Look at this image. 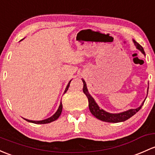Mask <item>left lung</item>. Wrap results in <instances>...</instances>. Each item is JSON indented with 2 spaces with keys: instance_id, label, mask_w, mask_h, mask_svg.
<instances>
[{
  "instance_id": "8db88e82",
  "label": "left lung",
  "mask_w": 155,
  "mask_h": 155,
  "mask_svg": "<svg viewBox=\"0 0 155 155\" xmlns=\"http://www.w3.org/2000/svg\"><path fill=\"white\" fill-rule=\"evenodd\" d=\"M134 44L136 46V48L137 50H139L143 54L145 55V52L144 50H143V47L141 46L140 45L137 43L136 41L133 40ZM82 82H83V92L84 94H85L86 97H87V99H88V105H89V109H90V111L91 112L93 115L96 117V118L99 119V120H102V121L104 122H107V123H120V122H124L125 120H127L128 119H129L130 117H131L137 112L139 111L140 110V108L142 107L143 105L144 104L145 100L142 102V104L140 105V106L137 107V108L134 109H129L128 110H125V111L123 112H120V113H115V114H112V113H109V112L105 111V110L103 109L100 108L97 103L96 102V101L94 100V99L91 97V95L89 94L88 90H87V84H86L85 81L82 79ZM148 91H149V87H148V90H147V94H148Z\"/></svg>"
}]
</instances>
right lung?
Returning <instances> with one entry per match:
<instances>
[{"label": "right lung", "instance_id": "right-lung-1", "mask_svg": "<svg viewBox=\"0 0 155 155\" xmlns=\"http://www.w3.org/2000/svg\"><path fill=\"white\" fill-rule=\"evenodd\" d=\"M24 38L21 39V40L20 41H21L24 40ZM71 80H72V79H71ZM71 80L69 82H68V85H67L66 88H65V90H64V94H65V93L67 92V91L68 90V88H69L70 83H71ZM61 111H62V103H61V102H60L59 106H58V110H56V113H55L53 115V116L49 117V118H48V119H45V120H38V121H35V120H27V119H24V120H27V122H30V123H35V124H46V123H51V122H53V121H55V120H56L57 119H58V117H59L60 115H61Z\"/></svg>", "mask_w": 155, "mask_h": 155}]
</instances>
